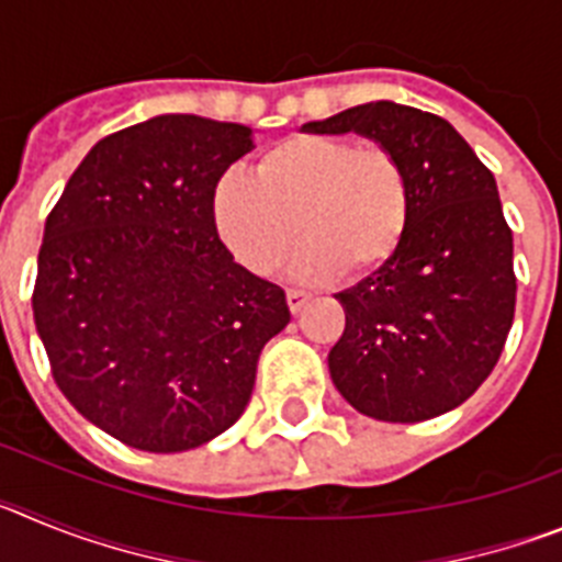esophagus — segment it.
<instances>
[{"label": "esophagus", "mask_w": 562, "mask_h": 562, "mask_svg": "<svg viewBox=\"0 0 562 562\" xmlns=\"http://www.w3.org/2000/svg\"><path fill=\"white\" fill-rule=\"evenodd\" d=\"M310 301V292L306 290H286V304H290V312H301L304 310V304Z\"/></svg>", "instance_id": "34e87169"}]
</instances>
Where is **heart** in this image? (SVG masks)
Masks as SVG:
<instances>
[{
	"label": "heart",
	"mask_w": 562,
	"mask_h": 562,
	"mask_svg": "<svg viewBox=\"0 0 562 562\" xmlns=\"http://www.w3.org/2000/svg\"><path fill=\"white\" fill-rule=\"evenodd\" d=\"M408 180L382 146L297 134L261 154L256 177L231 171L213 188V225L236 261L258 276L292 261L301 278L382 267L408 225Z\"/></svg>",
	"instance_id": "obj_1"
}]
</instances>
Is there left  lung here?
<instances>
[{
	"label": "left lung",
	"instance_id": "8db88e82",
	"mask_svg": "<svg viewBox=\"0 0 562 562\" xmlns=\"http://www.w3.org/2000/svg\"><path fill=\"white\" fill-rule=\"evenodd\" d=\"M301 128L380 143L400 160L411 193L394 256L335 295L346 312L329 351L335 389L380 422L459 408L495 369L515 317L513 231L493 171L445 117L394 101Z\"/></svg>",
	"mask_w": 562,
	"mask_h": 562
}]
</instances>
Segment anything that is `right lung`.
Here are the masks:
<instances>
[{"label":"right lung","mask_w":562,"mask_h":562,"mask_svg":"<svg viewBox=\"0 0 562 562\" xmlns=\"http://www.w3.org/2000/svg\"><path fill=\"white\" fill-rule=\"evenodd\" d=\"M252 128L157 114L89 148L44 222L33 321L69 405L128 448L182 453L245 414L284 290L233 261L213 188Z\"/></svg>","instance_id":"right-lung-1"}]
</instances>
